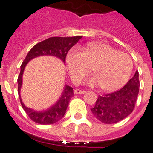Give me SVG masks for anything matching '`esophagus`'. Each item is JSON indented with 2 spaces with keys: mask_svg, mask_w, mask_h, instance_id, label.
Here are the masks:
<instances>
[{
  "mask_svg": "<svg viewBox=\"0 0 153 153\" xmlns=\"http://www.w3.org/2000/svg\"><path fill=\"white\" fill-rule=\"evenodd\" d=\"M74 93L78 94H85L86 93V91H82V90H79V89H75L74 91Z\"/></svg>",
  "mask_w": 153,
  "mask_h": 153,
  "instance_id": "obj_1",
  "label": "esophagus"
}]
</instances>
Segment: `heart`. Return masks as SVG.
<instances>
[{
    "mask_svg": "<svg viewBox=\"0 0 153 153\" xmlns=\"http://www.w3.org/2000/svg\"><path fill=\"white\" fill-rule=\"evenodd\" d=\"M72 79L80 82L90 71L94 78L91 84H98L105 91L120 88L128 81L133 71V61L128 54L120 52L102 43H90L83 48L71 49L66 56Z\"/></svg>",
    "mask_w": 153,
    "mask_h": 153,
    "instance_id": "1",
    "label": "heart"
}]
</instances>
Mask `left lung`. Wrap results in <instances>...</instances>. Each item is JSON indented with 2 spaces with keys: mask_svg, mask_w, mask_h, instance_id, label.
Masks as SVG:
<instances>
[{
  "mask_svg": "<svg viewBox=\"0 0 153 153\" xmlns=\"http://www.w3.org/2000/svg\"><path fill=\"white\" fill-rule=\"evenodd\" d=\"M140 88L139 73L118 91L105 95H99L95 105L91 109L94 116L104 124L119 122L133 111Z\"/></svg>",
  "mask_w": 153,
  "mask_h": 153,
  "instance_id": "1",
  "label": "left lung"
}]
</instances>
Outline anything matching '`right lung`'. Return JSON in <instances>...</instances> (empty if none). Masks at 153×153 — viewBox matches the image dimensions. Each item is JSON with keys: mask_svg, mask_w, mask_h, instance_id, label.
Here are the masks:
<instances>
[{"mask_svg": "<svg viewBox=\"0 0 153 153\" xmlns=\"http://www.w3.org/2000/svg\"><path fill=\"white\" fill-rule=\"evenodd\" d=\"M81 38L82 36H80L73 37H51L44 41L39 42L30 50L20 66V72L17 79L18 94L20 97V103L25 113L27 114V116L36 123L40 125H51L59 121L64 116L70 100L74 96V91L71 86H65L59 100L50 109H47L45 111L36 112L30 108H27L22 102L20 95V88L22 86V75L25 66L31 59L42 55L55 56L65 62L67 52L74 44L78 43Z\"/></svg>", "mask_w": 153, "mask_h": 153, "instance_id": "obj_1", "label": "right lung"}]
</instances>
